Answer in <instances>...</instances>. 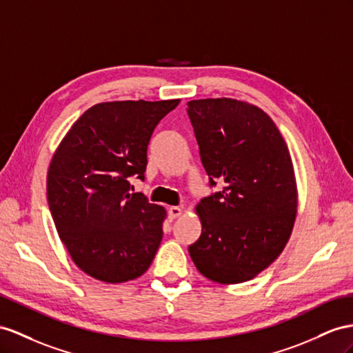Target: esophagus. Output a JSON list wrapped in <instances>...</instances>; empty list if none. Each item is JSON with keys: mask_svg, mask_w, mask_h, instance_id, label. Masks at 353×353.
<instances>
[{"mask_svg": "<svg viewBox=\"0 0 353 353\" xmlns=\"http://www.w3.org/2000/svg\"><path fill=\"white\" fill-rule=\"evenodd\" d=\"M183 213V207H179V205H171V207H168V216H170V219H176V218H179L180 214Z\"/></svg>", "mask_w": 353, "mask_h": 353, "instance_id": "esophagus-1", "label": "esophagus"}]
</instances>
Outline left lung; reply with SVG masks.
<instances>
[{
	"label": "left lung",
	"instance_id": "1",
	"mask_svg": "<svg viewBox=\"0 0 353 353\" xmlns=\"http://www.w3.org/2000/svg\"><path fill=\"white\" fill-rule=\"evenodd\" d=\"M188 114L210 186L196 205L201 236L189 246L216 283H243L282 254L296 216V183L282 134L259 107L232 98L192 99Z\"/></svg>",
	"mask_w": 353,
	"mask_h": 353
}]
</instances>
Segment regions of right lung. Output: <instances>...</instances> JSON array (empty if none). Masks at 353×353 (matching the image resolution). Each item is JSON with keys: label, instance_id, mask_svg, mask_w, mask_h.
I'll return each instance as SVG.
<instances>
[{"label": "right lung", "instance_id": "obj_1", "mask_svg": "<svg viewBox=\"0 0 353 353\" xmlns=\"http://www.w3.org/2000/svg\"><path fill=\"white\" fill-rule=\"evenodd\" d=\"M179 103L95 104L55 150L48 171L49 209L71 259L90 277L128 282L155 258L167 213L143 194H131L130 177L144 180L153 130Z\"/></svg>", "mask_w": 353, "mask_h": 353}]
</instances>
